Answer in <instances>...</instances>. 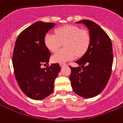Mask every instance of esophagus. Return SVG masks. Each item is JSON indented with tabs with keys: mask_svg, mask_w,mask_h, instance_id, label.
<instances>
[{
	"mask_svg": "<svg viewBox=\"0 0 123 123\" xmlns=\"http://www.w3.org/2000/svg\"><path fill=\"white\" fill-rule=\"evenodd\" d=\"M66 64H64V63H60V66H61V67H63V66H66Z\"/></svg>",
	"mask_w": 123,
	"mask_h": 123,
	"instance_id": "esophagus-1",
	"label": "esophagus"
}]
</instances>
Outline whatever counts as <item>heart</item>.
I'll return each instance as SVG.
<instances>
[{
    "label": "heart",
    "mask_w": 123,
    "mask_h": 123,
    "mask_svg": "<svg viewBox=\"0 0 123 123\" xmlns=\"http://www.w3.org/2000/svg\"><path fill=\"white\" fill-rule=\"evenodd\" d=\"M64 43V49L59 50L52 56V61L63 63L81 57L89 49L91 38L89 34L75 25H65L56 29L55 34L48 33L44 37L46 48L51 52H55Z\"/></svg>",
    "instance_id": "1"
}]
</instances>
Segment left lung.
Returning <instances> with one entry per match:
<instances>
[{
	"label": "left lung",
	"mask_w": 123,
	"mask_h": 123,
	"mask_svg": "<svg viewBox=\"0 0 123 123\" xmlns=\"http://www.w3.org/2000/svg\"><path fill=\"white\" fill-rule=\"evenodd\" d=\"M76 23H83L89 29L91 43L87 53L75 62L80 66H70V80L75 94L89 98L100 94L110 80L113 61L112 43L105 32L93 21L83 19Z\"/></svg>",
	"instance_id": "1"
}]
</instances>
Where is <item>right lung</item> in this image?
Wrapping results in <instances>:
<instances>
[{
  "label": "right lung",
  "instance_id": "1",
  "mask_svg": "<svg viewBox=\"0 0 123 123\" xmlns=\"http://www.w3.org/2000/svg\"><path fill=\"white\" fill-rule=\"evenodd\" d=\"M55 25L37 21L23 31L15 42L12 57L14 74L23 93L33 100H42L52 93L61 70L59 64L41 68L48 64L51 56L44 37Z\"/></svg>",
  "mask_w": 123,
  "mask_h": 123
}]
</instances>
